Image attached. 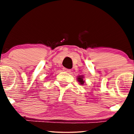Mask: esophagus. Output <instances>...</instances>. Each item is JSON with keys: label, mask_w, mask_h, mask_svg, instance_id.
I'll return each instance as SVG.
<instances>
[{"label": "esophagus", "mask_w": 134, "mask_h": 134, "mask_svg": "<svg viewBox=\"0 0 134 134\" xmlns=\"http://www.w3.org/2000/svg\"><path fill=\"white\" fill-rule=\"evenodd\" d=\"M63 70H64V71H65L67 72H70V71H71V70H70V69H66V68H63Z\"/></svg>", "instance_id": "esophagus-1"}]
</instances>
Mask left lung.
<instances>
[{
  "label": "left lung",
  "instance_id": "obj_1",
  "mask_svg": "<svg viewBox=\"0 0 134 134\" xmlns=\"http://www.w3.org/2000/svg\"><path fill=\"white\" fill-rule=\"evenodd\" d=\"M83 79H84V77H83V76H78L77 78L78 82L80 83V84H82V85H83L84 83V81Z\"/></svg>",
  "mask_w": 134,
  "mask_h": 134
}]
</instances>
